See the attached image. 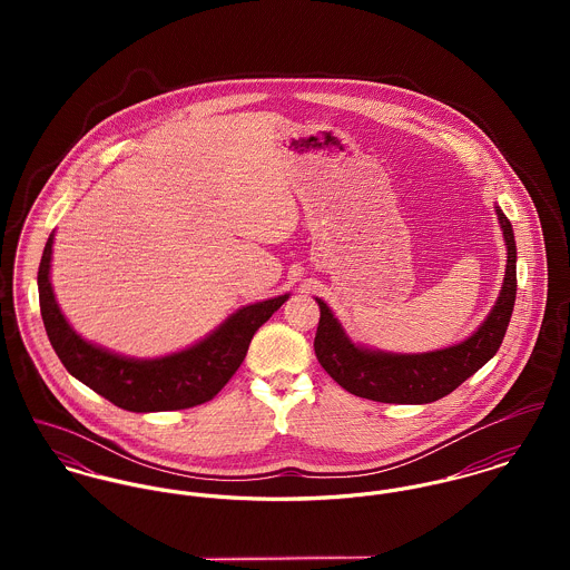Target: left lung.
Masks as SVG:
<instances>
[{
  "label": "left lung",
  "mask_w": 570,
  "mask_h": 570,
  "mask_svg": "<svg viewBox=\"0 0 570 570\" xmlns=\"http://www.w3.org/2000/svg\"><path fill=\"white\" fill-rule=\"evenodd\" d=\"M507 242V272L502 292L481 328L465 342L421 353L391 355L351 344L323 301L314 351L326 373L351 395L382 404H430L456 391L495 355L515 303V242L509 219L495 208Z\"/></svg>",
  "instance_id": "obj_1"
}]
</instances>
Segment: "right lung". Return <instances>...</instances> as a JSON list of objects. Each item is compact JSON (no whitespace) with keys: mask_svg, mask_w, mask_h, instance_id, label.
Instances as JSON below:
<instances>
[{"mask_svg":"<svg viewBox=\"0 0 570 570\" xmlns=\"http://www.w3.org/2000/svg\"><path fill=\"white\" fill-rule=\"evenodd\" d=\"M52 235L37 272L39 305L46 333L59 360L85 386L129 412L184 410L210 402L237 373L256 328L287 301L278 296L247 305L204 342L163 360H127L107 353L72 331L50 287Z\"/></svg>","mask_w":570,"mask_h":570,"instance_id":"1","label":"right lung"}]
</instances>
